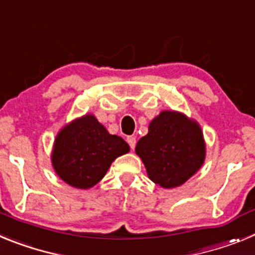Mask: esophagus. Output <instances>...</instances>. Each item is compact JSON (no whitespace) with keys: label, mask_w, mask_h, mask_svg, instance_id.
<instances>
[{"label":"esophagus","mask_w":255,"mask_h":255,"mask_svg":"<svg viewBox=\"0 0 255 255\" xmlns=\"http://www.w3.org/2000/svg\"><path fill=\"white\" fill-rule=\"evenodd\" d=\"M126 141L129 143L130 148H131V149H134L135 144H136V139H135V136H128V138H126Z\"/></svg>","instance_id":"esophagus-1"}]
</instances>
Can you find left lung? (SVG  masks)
<instances>
[{
  "mask_svg": "<svg viewBox=\"0 0 255 255\" xmlns=\"http://www.w3.org/2000/svg\"><path fill=\"white\" fill-rule=\"evenodd\" d=\"M135 152L152 181L162 188H175L202 167L206 145L198 124L177 112L163 111L150 123Z\"/></svg>",
  "mask_w": 255,
  "mask_h": 255,
  "instance_id": "8db88e82",
  "label": "left lung"
}]
</instances>
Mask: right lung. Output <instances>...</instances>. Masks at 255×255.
<instances>
[{"instance_id":"obj_1","label":"right lung","mask_w":255,"mask_h":255,"mask_svg":"<svg viewBox=\"0 0 255 255\" xmlns=\"http://www.w3.org/2000/svg\"><path fill=\"white\" fill-rule=\"evenodd\" d=\"M130 150L129 144L111 135L92 115L65 126L55 140L52 163L69 185L88 189L102 180L112 162Z\"/></svg>"}]
</instances>
